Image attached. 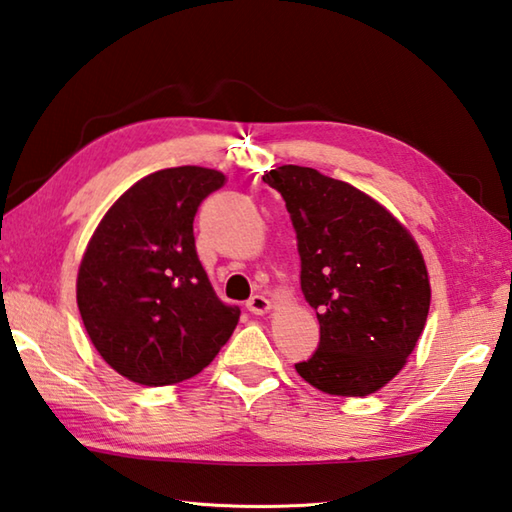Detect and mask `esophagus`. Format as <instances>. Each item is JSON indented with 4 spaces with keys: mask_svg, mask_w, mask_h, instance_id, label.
Returning <instances> with one entry per match:
<instances>
[{
    "mask_svg": "<svg viewBox=\"0 0 512 512\" xmlns=\"http://www.w3.org/2000/svg\"><path fill=\"white\" fill-rule=\"evenodd\" d=\"M247 310L256 316H263L272 310V303H269V298H265L263 294H256L247 301Z\"/></svg>",
    "mask_w": 512,
    "mask_h": 512,
    "instance_id": "esophagus-1",
    "label": "esophagus"
}]
</instances>
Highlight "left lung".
Segmentation results:
<instances>
[{"label":"left lung","mask_w":512,"mask_h":512,"mask_svg":"<svg viewBox=\"0 0 512 512\" xmlns=\"http://www.w3.org/2000/svg\"><path fill=\"white\" fill-rule=\"evenodd\" d=\"M296 229L301 289L321 341L296 372L336 397H368L397 376L430 310V278L417 240L381 202L310 167L265 173Z\"/></svg>","instance_id":"1"}]
</instances>
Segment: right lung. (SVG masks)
<instances>
[{
	"label": "right lung",
	"mask_w": 512,
	"mask_h": 512,
	"mask_svg": "<svg viewBox=\"0 0 512 512\" xmlns=\"http://www.w3.org/2000/svg\"><path fill=\"white\" fill-rule=\"evenodd\" d=\"M227 182L207 167L149 173L113 202L77 269L95 350L133 383L173 385L216 359L240 310L218 301L196 254L194 216Z\"/></svg>",
	"instance_id": "1"
}]
</instances>
